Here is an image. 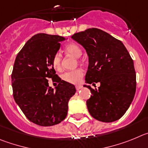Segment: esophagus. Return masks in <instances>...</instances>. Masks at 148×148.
Here are the masks:
<instances>
[{"label":"esophagus","instance_id":"1","mask_svg":"<svg viewBox=\"0 0 148 148\" xmlns=\"http://www.w3.org/2000/svg\"><path fill=\"white\" fill-rule=\"evenodd\" d=\"M75 88H76V90H79V89L82 88V86H80V85H78V86H76Z\"/></svg>","mask_w":148,"mask_h":148}]
</instances>
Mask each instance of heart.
Listing matches in <instances>:
<instances>
[{
    "instance_id": "heart-1",
    "label": "heart",
    "mask_w": 148,
    "mask_h": 148,
    "mask_svg": "<svg viewBox=\"0 0 148 148\" xmlns=\"http://www.w3.org/2000/svg\"><path fill=\"white\" fill-rule=\"evenodd\" d=\"M65 51L67 54L72 55L75 58H79L82 54L80 47L76 43L71 42L66 45ZM51 65L56 71H61L62 69V57L59 53H56L51 58ZM83 77V71L81 69H77L72 71H66L62 75V80L71 84H78L80 82L82 77Z\"/></svg>"
}]
</instances>
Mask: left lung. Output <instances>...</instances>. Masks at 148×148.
Here are the masks:
<instances>
[{"label": "left lung", "mask_w": 148, "mask_h": 148, "mask_svg": "<svg viewBox=\"0 0 148 148\" xmlns=\"http://www.w3.org/2000/svg\"><path fill=\"white\" fill-rule=\"evenodd\" d=\"M71 38L88 55L86 82H100L98 89L87 86L92 94L86 101L89 113L101 122L118 120L128 109L136 88L134 60L127 49L120 40L97 28L75 33Z\"/></svg>", "instance_id": "left-lung-1"}]
</instances>
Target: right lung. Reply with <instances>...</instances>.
<instances>
[{
	"instance_id": "add662e5",
	"label": "right lung",
	"mask_w": 148,
	"mask_h": 148,
	"mask_svg": "<svg viewBox=\"0 0 148 148\" xmlns=\"http://www.w3.org/2000/svg\"><path fill=\"white\" fill-rule=\"evenodd\" d=\"M64 40L59 35L35 34L14 60L12 72L14 101L26 118L38 125L52 126L65 119L69 99L76 92L74 85L61 80L51 65V58ZM49 79L58 83L56 91L49 87Z\"/></svg>"
}]
</instances>
